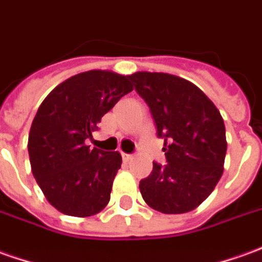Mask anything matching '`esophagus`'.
Masks as SVG:
<instances>
[{"mask_svg":"<svg viewBox=\"0 0 262 262\" xmlns=\"http://www.w3.org/2000/svg\"><path fill=\"white\" fill-rule=\"evenodd\" d=\"M122 157H123V160H125V162H130L132 159H133V155H127V153H122Z\"/></svg>","mask_w":262,"mask_h":262,"instance_id":"1","label":"esophagus"}]
</instances>
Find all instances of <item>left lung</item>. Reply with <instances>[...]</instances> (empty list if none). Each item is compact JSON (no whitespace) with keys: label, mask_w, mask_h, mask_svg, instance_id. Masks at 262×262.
<instances>
[{"label":"left lung","mask_w":262,"mask_h":262,"mask_svg":"<svg viewBox=\"0 0 262 262\" xmlns=\"http://www.w3.org/2000/svg\"><path fill=\"white\" fill-rule=\"evenodd\" d=\"M129 79L149 106L157 136L164 139L167 162H153L139 184L142 197L160 213L191 211L223 174L227 142L220 112L194 83L174 75L136 72Z\"/></svg>","instance_id":"1"}]
</instances>
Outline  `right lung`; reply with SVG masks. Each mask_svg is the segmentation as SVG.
I'll return each mask as SVG.
<instances>
[{
    "label": "right lung",
    "mask_w": 262,
    "mask_h": 262,
    "mask_svg": "<svg viewBox=\"0 0 262 262\" xmlns=\"http://www.w3.org/2000/svg\"><path fill=\"white\" fill-rule=\"evenodd\" d=\"M132 91L129 76L88 71L62 82L39 106L29 130V162L42 193L61 213L89 217L111 200L122 156L85 142Z\"/></svg>",
    "instance_id": "1"
}]
</instances>
